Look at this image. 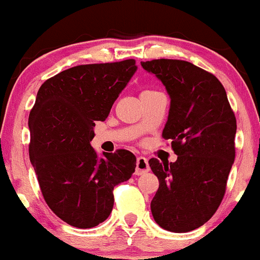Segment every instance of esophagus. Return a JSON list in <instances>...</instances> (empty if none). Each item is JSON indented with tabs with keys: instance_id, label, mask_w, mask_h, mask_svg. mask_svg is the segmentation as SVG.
<instances>
[{
	"instance_id": "1",
	"label": "esophagus",
	"mask_w": 260,
	"mask_h": 260,
	"mask_svg": "<svg viewBox=\"0 0 260 260\" xmlns=\"http://www.w3.org/2000/svg\"><path fill=\"white\" fill-rule=\"evenodd\" d=\"M150 171V167H149L148 159L145 156H138L136 158V168H135V174L136 176H141V174L146 173V172Z\"/></svg>"
}]
</instances>
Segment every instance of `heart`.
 Segmentation results:
<instances>
[{
  "label": "heart",
  "mask_w": 260,
  "mask_h": 260,
  "mask_svg": "<svg viewBox=\"0 0 260 260\" xmlns=\"http://www.w3.org/2000/svg\"><path fill=\"white\" fill-rule=\"evenodd\" d=\"M145 92H146V91H145Z\"/></svg>",
  "instance_id": "1"
}]
</instances>
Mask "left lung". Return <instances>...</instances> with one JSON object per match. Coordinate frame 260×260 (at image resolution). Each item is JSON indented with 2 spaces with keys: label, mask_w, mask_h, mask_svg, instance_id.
Segmentation results:
<instances>
[{
  "label": "left lung",
  "mask_w": 260,
  "mask_h": 260,
  "mask_svg": "<svg viewBox=\"0 0 260 260\" xmlns=\"http://www.w3.org/2000/svg\"><path fill=\"white\" fill-rule=\"evenodd\" d=\"M141 67L169 94L163 138L178 155L174 163L149 160L159 179L151 214L164 230L187 233L207 222L222 201L235 159V115L221 82L194 64L154 59Z\"/></svg>",
  "instance_id": "obj_1"
}]
</instances>
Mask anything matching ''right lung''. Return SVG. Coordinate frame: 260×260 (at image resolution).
<instances>
[{
    "instance_id": "add662e5",
    "label": "right lung",
    "mask_w": 260,
    "mask_h": 260,
    "mask_svg": "<svg viewBox=\"0 0 260 260\" xmlns=\"http://www.w3.org/2000/svg\"><path fill=\"white\" fill-rule=\"evenodd\" d=\"M136 69L134 59L77 66L38 91L29 116L30 161L48 206L74 228L104 222L114 207V187L135 172L131 151L100 156L89 143L94 122L107 119Z\"/></svg>"
}]
</instances>
